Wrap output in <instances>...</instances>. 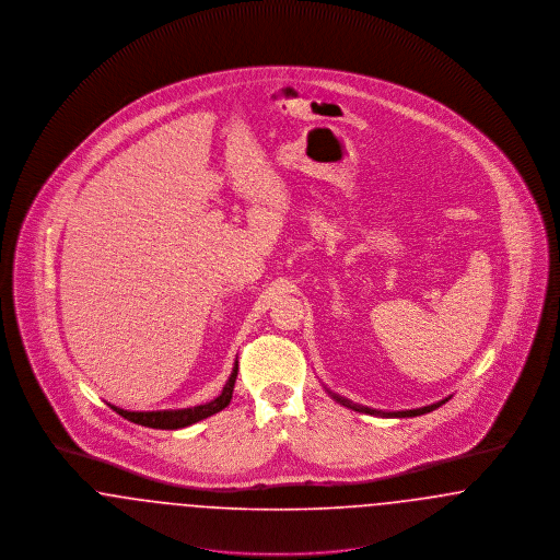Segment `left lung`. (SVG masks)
I'll return each mask as SVG.
<instances>
[{"label": "left lung", "mask_w": 560, "mask_h": 560, "mask_svg": "<svg viewBox=\"0 0 560 560\" xmlns=\"http://www.w3.org/2000/svg\"><path fill=\"white\" fill-rule=\"evenodd\" d=\"M334 399L340 400L342 405H347V407L354 409V411H365V413H380V416H384V418H416V416H422V413H428V411H434L436 407H441V405L447 400H439V402H432V405L420 407V409H409V411H375V409H368V407L354 405V402H350V400L340 399V397H336V395H334Z\"/></svg>", "instance_id": "8db88e82"}]
</instances>
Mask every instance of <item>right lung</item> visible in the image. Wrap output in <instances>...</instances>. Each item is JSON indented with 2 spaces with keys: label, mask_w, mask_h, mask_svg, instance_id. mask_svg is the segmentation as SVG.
<instances>
[{
  "label": "right lung",
  "mask_w": 560,
  "mask_h": 560,
  "mask_svg": "<svg viewBox=\"0 0 560 560\" xmlns=\"http://www.w3.org/2000/svg\"><path fill=\"white\" fill-rule=\"evenodd\" d=\"M237 372H240V365L235 363V370L231 373V377H229V382H226V386H224V390L218 399L206 402V405L190 407V409H178V411H126V409H119V407H113V405H108V407L113 411H117L121 418L130 420L133 424H140V427L158 428V430H176V428L190 427L199 420H206L213 413L222 411L231 402Z\"/></svg>",
  "instance_id": "add662e5"
}]
</instances>
